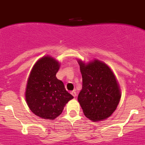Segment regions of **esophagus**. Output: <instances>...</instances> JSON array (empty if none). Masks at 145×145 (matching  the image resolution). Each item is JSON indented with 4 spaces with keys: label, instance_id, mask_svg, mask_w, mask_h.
Wrapping results in <instances>:
<instances>
[{
    "label": "esophagus",
    "instance_id": "1",
    "mask_svg": "<svg viewBox=\"0 0 145 145\" xmlns=\"http://www.w3.org/2000/svg\"><path fill=\"white\" fill-rule=\"evenodd\" d=\"M71 94L72 96H73L74 97H75L77 96V93H76V92L75 91H71Z\"/></svg>",
    "mask_w": 145,
    "mask_h": 145
}]
</instances>
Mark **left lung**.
<instances>
[{"mask_svg":"<svg viewBox=\"0 0 145 145\" xmlns=\"http://www.w3.org/2000/svg\"><path fill=\"white\" fill-rule=\"evenodd\" d=\"M78 64L83 86L78 100L84 115L93 121L108 118L117 108L121 97L113 72L98 59L87 64L79 60Z\"/></svg>","mask_w":145,"mask_h":145,"instance_id":"left-lung-1","label":"left lung"}]
</instances>
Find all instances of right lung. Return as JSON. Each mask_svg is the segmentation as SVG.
Instances as JSON below:
<instances>
[{
    "instance_id": "right-lung-1",
    "label": "right lung",
    "mask_w": 145,
    "mask_h": 145,
    "mask_svg": "<svg viewBox=\"0 0 145 145\" xmlns=\"http://www.w3.org/2000/svg\"><path fill=\"white\" fill-rule=\"evenodd\" d=\"M59 65L54 58L44 56L35 64L28 78L27 104L35 115L43 119L58 117L65 105L73 98L66 91L63 82L56 77Z\"/></svg>"
}]
</instances>
